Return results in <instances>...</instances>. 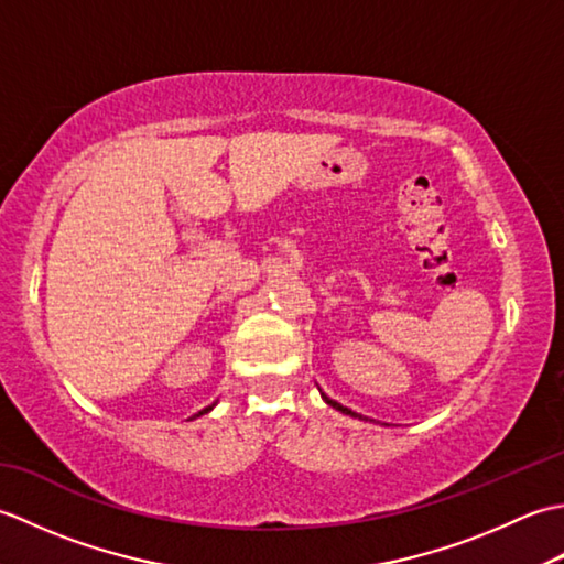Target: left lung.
<instances>
[{"instance_id":"left-lung-1","label":"left lung","mask_w":564,"mask_h":564,"mask_svg":"<svg viewBox=\"0 0 564 564\" xmlns=\"http://www.w3.org/2000/svg\"><path fill=\"white\" fill-rule=\"evenodd\" d=\"M322 400H325V402H327L329 406H334V410H339L341 414H349V416H361V414H356V412H351V410H349V406H344V404H339V402H334V400H329L325 392H322Z\"/></svg>"}]
</instances>
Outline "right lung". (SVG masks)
<instances>
[{
    "mask_svg": "<svg viewBox=\"0 0 564 564\" xmlns=\"http://www.w3.org/2000/svg\"><path fill=\"white\" fill-rule=\"evenodd\" d=\"M213 406H215V404H210V406H206V410H200V412H198V414H206V412H210V410H213ZM198 414H196V416H198Z\"/></svg>",
    "mask_w": 564,
    "mask_h": 564,
    "instance_id": "add662e5",
    "label": "right lung"
}]
</instances>
